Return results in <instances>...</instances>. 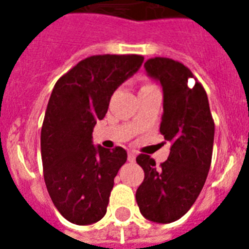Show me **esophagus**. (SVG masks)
<instances>
[{"label": "esophagus", "instance_id": "1", "mask_svg": "<svg viewBox=\"0 0 249 249\" xmlns=\"http://www.w3.org/2000/svg\"><path fill=\"white\" fill-rule=\"evenodd\" d=\"M128 160L130 161V163H133V161H136V154L133 151L128 152Z\"/></svg>", "mask_w": 249, "mask_h": 249}]
</instances>
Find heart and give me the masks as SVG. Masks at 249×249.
Instances as JSON below:
<instances>
[{"instance_id":"1","label":"heart","mask_w":249,"mask_h":249,"mask_svg":"<svg viewBox=\"0 0 249 249\" xmlns=\"http://www.w3.org/2000/svg\"><path fill=\"white\" fill-rule=\"evenodd\" d=\"M151 86H154V85H151V84H144L143 86H142V88H141V89H146V88H151Z\"/></svg>"}]
</instances>
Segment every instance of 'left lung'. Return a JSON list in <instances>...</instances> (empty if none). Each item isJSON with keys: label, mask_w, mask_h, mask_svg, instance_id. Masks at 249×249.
I'll return each instance as SVG.
<instances>
[{"label": "left lung", "mask_w": 249, "mask_h": 249, "mask_svg": "<svg viewBox=\"0 0 249 249\" xmlns=\"http://www.w3.org/2000/svg\"><path fill=\"white\" fill-rule=\"evenodd\" d=\"M144 70L163 88L160 133L172 146L160 166L148 155L137 156L144 179L136 199L144 218L170 224L186 214L204 186L212 161L214 123L204 88L196 80L193 88L187 85L194 78L189 68L169 58H152Z\"/></svg>", "instance_id": "obj_1"}]
</instances>
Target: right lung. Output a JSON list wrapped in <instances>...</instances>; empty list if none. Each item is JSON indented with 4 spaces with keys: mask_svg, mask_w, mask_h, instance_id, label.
Segmentation results:
<instances>
[{
    "mask_svg": "<svg viewBox=\"0 0 249 249\" xmlns=\"http://www.w3.org/2000/svg\"><path fill=\"white\" fill-rule=\"evenodd\" d=\"M143 63L141 55H94L62 76L52 91L41 129L46 189L67 221L91 225L107 212L113 179L126 161L123 147L93 144V129L115 90Z\"/></svg>",
    "mask_w": 249,
    "mask_h": 249,
    "instance_id": "add662e5",
    "label": "right lung"
}]
</instances>
